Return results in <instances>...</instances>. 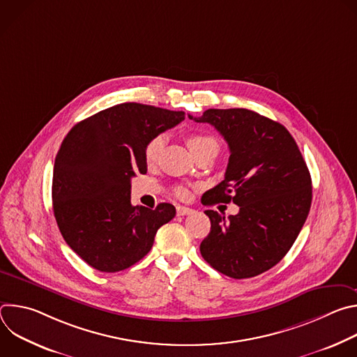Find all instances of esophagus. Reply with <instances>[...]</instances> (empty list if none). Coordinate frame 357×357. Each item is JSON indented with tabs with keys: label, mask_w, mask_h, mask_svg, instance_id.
Returning a JSON list of instances; mask_svg holds the SVG:
<instances>
[{
	"label": "esophagus",
	"mask_w": 357,
	"mask_h": 357,
	"mask_svg": "<svg viewBox=\"0 0 357 357\" xmlns=\"http://www.w3.org/2000/svg\"><path fill=\"white\" fill-rule=\"evenodd\" d=\"M193 211L190 208H186V206H178L176 208V213L178 216H186V215H190Z\"/></svg>",
	"instance_id": "esophagus-1"
}]
</instances>
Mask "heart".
Wrapping results in <instances>:
<instances>
[{"instance_id":"obj_1","label":"heart","mask_w":357,"mask_h":357,"mask_svg":"<svg viewBox=\"0 0 357 357\" xmlns=\"http://www.w3.org/2000/svg\"><path fill=\"white\" fill-rule=\"evenodd\" d=\"M186 142H188V145H189V148H190L193 154H196V152H199L202 149H206V148L219 149V142L215 137L208 135V134H202V132L189 134L188 138H186ZM162 144H164L162 135H157V137L151 138L148 141V144L145 146V160H146L148 164H154L158 160ZM176 195L178 196H185L186 195L185 188L178 186L176 188Z\"/></svg>"}]
</instances>
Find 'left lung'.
I'll return each mask as SVG.
<instances>
[{"instance_id":"left-lung-1","label":"left lung","mask_w":357,"mask_h":357,"mask_svg":"<svg viewBox=\"0 0 357 357\" xmlns=\"http://www.w3.org/2000/svg\"><path fill=\"white\" fill-rule=\"evenodd\" d=\"M189 119L213 126L230 149L225 179L202 203L233 202L240 208L229 218L205 212L211 233L200 243L202 257L227 277H256L284 259L308 218V167L289 131L256 112L209 109Z\"/></svg>"}]
</instances>
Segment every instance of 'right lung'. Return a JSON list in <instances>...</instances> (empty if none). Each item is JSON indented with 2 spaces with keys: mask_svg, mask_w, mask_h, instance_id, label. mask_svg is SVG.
<instances>
[{
  "mask_svg": "<svg viewBox=\"0 0 357 357\" xmlns=\"http://www.w3.org/2000/svg\"><path fill=\"white\" fill-rule=\"evenodd\" d=\"M182 120L183 112L123 103L77 123L65 137L54 167V213L65 241L90 267H131L175 218L171 203L154 211L132 206L131 178L146 172L148 141Z\"/></svg>",
  "mask_w": 357,
  "mask_h": 357,
  "instance_id": "1",
  "label": "right lung"
}]
</instances>
